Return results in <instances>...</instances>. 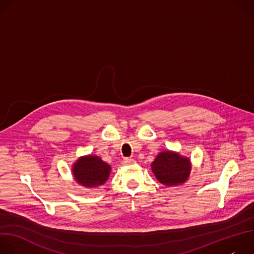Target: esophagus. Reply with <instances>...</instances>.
Segmentation results:
<instances>
[{
    "mask_svg": "<svg viewBox=\"0 0 254 254\" xmlns=\"http://www.w3.org/2000/svg\"><path fill=\"white\" fill-rule=\"evenodd\" d=\"M134 163V160L133 159H130V158H125L124 161H123V164L124 165H131Z\"/></svg>",
    "mask_w": 254,
    "mask_h": 254,
    "instance_id": "obj_1",
    "label": "esophagus"
}]
</instances>
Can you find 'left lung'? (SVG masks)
<instances>
[{
    "instance_id": "left-lung-1",
    "label": "left lung",
    "mask_w": 254,
    "mask_h": 254,
    "mask_svg": "<svg viewBox=\"0 0 254 254\" xmlns=\"http://www.w3.org/2000/svg\"><path fill=\"white\" fill-rule=\"evenodd\" d=\"M151 167L159 182L166 186L185 183L191 172L190 160L171 151L160 153Z\"/></svg>"
}]
</instances>
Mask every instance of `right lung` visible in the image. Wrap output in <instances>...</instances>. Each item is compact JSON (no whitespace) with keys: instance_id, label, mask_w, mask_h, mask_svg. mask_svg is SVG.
<instances>
[{"instance_id":"obj_1","label":"right lung","mask_w":254,"mask_h":254,"mask_svg":"<svg viewBox=\"0 0 254 254\" xmlns=\"http://www.w3.org/2000/svg\"><path fill=\"white\" fill-rule=\"evenodd\" d=\"M111 166L97 156L79 158L72 167L76 182L86 188L103 185L111 174Z\"/></svg>"}]
</instances>
